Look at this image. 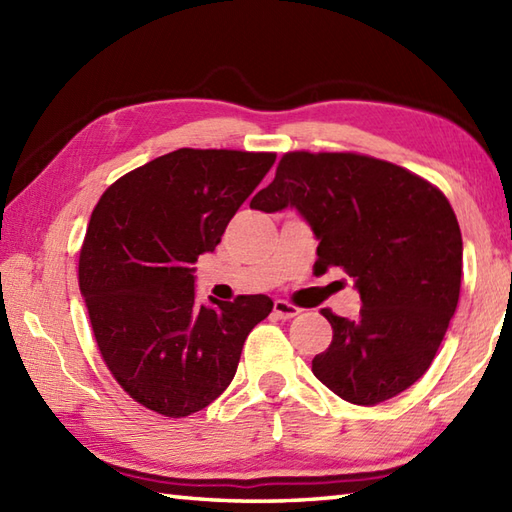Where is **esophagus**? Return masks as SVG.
I'll list each match as a JSON object with an SVG mask.
<instances>
[{"label":"esophagus","instance_id":"obj_1","mask_svg":"<svg viewBox=\"0 0 512 512\" xmlns=\"http://www.w3.org/2000/svg\"><path fill=\"white\" fill-rule=\"evenodd\" d=\"M301 310L297 308V306H292V303H288V301H284V299H277L275 301V306H273V314L277 319H292V317H297Z\"/></svg>","mask_w":512,"mask_h":512}]
</instances>
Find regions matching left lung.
I'll list each match as a JSON object with an SVG mask.
<instances>
[{
	"mask_svg": "<svg viewBox=\"0 0 512 512\" xmlns=\"http://www.w3.org/2000/svg\"><path fill=\"white\" fill-rule=\"evenodd\" d=\"M292 206L317 235L314 273L354 277L361 312L321 314L332 343L312 358L325 387L354 405L398 396L427 372L458 308L462 233L431 182L361 154L290 151L250 209Z\"/></svg>",
	"mask_w": 512,
	"mask_h": 512,
	"instance_id": "left-lung-1",
	"label": "left lung"
}]
</instances>
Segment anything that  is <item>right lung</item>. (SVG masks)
Wrapping results in <instances>:
<instances>
[{"instance_id": "obj_1", "label": "right lung", "mask_w": 512, "mask_h": 512, "mask_svg": "<svg viewBox=\"0 0 512 512\" xmlns=\"http://www.w3.org/2000/svg\"><path fill=\"white\" fill-rule=\"evenodd\" d=\"M275 158L184 147L125 173L96 204L79 286L107 369L143 407L167 418L209 407L273 310L266 295L198 306L193 264L220 244Z\"/></svg>"}]
</instances>
